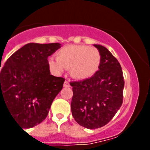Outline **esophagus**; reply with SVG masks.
<instances>
[{
    "label": "esophagus",
    "instance_id": "34e87169",
    "mask_svg": "<svg viewBox=\"0 0 150 150\" xmlns=\"http://www.w3.org/2000/svg\"><path fill=\"white\" fill-rule=\"evenodd\" d=\"M64 87H70V84H69V82L68 81H65V82H64Z\"/></svg>",
    "mask_w": 150,
    "mask_h": 150
}]
</instances>
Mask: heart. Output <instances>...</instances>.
Instances as JSON below:
<instances>
[{"label":"heart","mask_w":150,"mask_h":150,"mask_svg":"<svg viewBox=\"0 0 150 150\" xmlns=\"http://www.w3.org/2000/svg\"><path fill=\"white\" fill-rule=\"evenodd\" d=\"M101 54L96 48L84 45L64 47L57 53V60L50 58L49 66L52 70L61 73L64 68L69 70L71 76L83 80L93 76L100 68Z\"/></svg>","instance_id":"1"}]
</instances>
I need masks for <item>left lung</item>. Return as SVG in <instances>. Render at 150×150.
<instances>
[{
	"label": "left lung",
	"mask_w": 150,
	"mask_h": 150,
	"mask_svg": "<svg viewBox=\"0 0 150 150\" xmlns=\"http://www.w3.org/2000/svg\"><path fill=\"white\" fill-rule=\"evenodd\" d=\"M101 54L98 71L91 78L70 82L71 109L79 125L89 129L106 125L123 103L125 86L121 64L107 48L94 44Z\"/></svg>",
	"instance_id": "obj_1"
}]
</instances>
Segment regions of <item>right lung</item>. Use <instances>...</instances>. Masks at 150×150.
Instances as JSON below:
<instances>
[{
	"label": "right lung",
	"instance_id": "obj_1",
	"mask_svg": "<svg viewBox=\"0 0 150 150\" xmlns=\"http://www.w3.org/2000/svg\"><path fill=\"white\" fill-rule=\"evenodd\" d=\"M58 43H28L0 68V105L3 100L22 128H33L47 117L64 79L50 75L48 57Z\"/></svg>",
	"mask_w": 150,
	"mask_h": 150
}]
</instances>
